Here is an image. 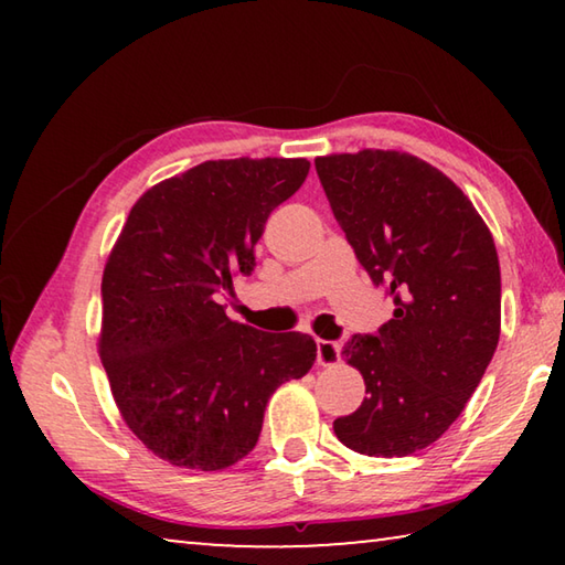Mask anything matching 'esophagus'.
<instances>
[{"label": "esophagus", "mask_w": 565, "mask_h": 565, "mask_svg": "<svg viewBox=\"0 0 565 565\" xmlns=\"http://www.w3.org/2000/svg\"><path fill=\"white\" fill-rule=\"evenodd\" d=\"M341 359V347L337 341H317V361L319 366H333V363H339Z\"/></svg>", "instance_id": "obj_1"}]
</instances>
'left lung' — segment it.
<instances>
[{
  "label": "left lung",
  "instance_id": "left-lung-1",
  "mask_svg": "<svg viewBox=\"0 0 565 565\" xmlns=\"http://www.w3.org/2000/svg\"><path fill=\"white\" fill-rule=\"evenodd\" d=\"M313 164L356 259L396 306L379 337L356 333L341 351L366 398L333 420V434L363 456H408L461 416L499 347L493 236L444 171L406 151L361 149Z\"/></svg>",
  "mask_w": 565,
  "mask_h": 565
}]
</instances>
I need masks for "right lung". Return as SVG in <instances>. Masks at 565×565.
I'll return each mask as SVG.
<instances>
[{
    "label": "right lung",
    "instance_id": "right-lung-1",
    "mask_svg": "<svg viewBox=\"0 0 565 565\" xmlns=\"http://www.w3.org/2000/svg\"><path fill=\"white\" fill-rule=\"evenodd\" d=\"M306 159H216L131 206L102 276L99 356L124 424L161 461L222 471L259 441L266 401L301 379L317 343L226 317L214 294L254 271L264 224Z\"/></svg>",
    "mask_w": 565,
    "mask_h": 565
}]
</instances>
